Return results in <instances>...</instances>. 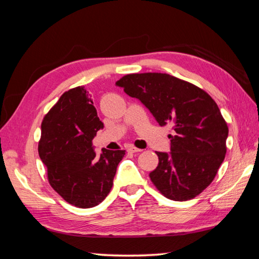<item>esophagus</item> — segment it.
Listing matches in <instances>:
<instances>
[{
  "instance_id": "obj_1",
  "label": "esophagus",
  "mask_w": 259,
  "mask_h": 259,
  "mask_svg": "<svg viewBox=\"0 0 259 259\" xmlns=\"http://www.w3.org/2000/svg\"><path fill=\"white\" fill-rule=\"evenodd\" d=\"M126 152H129V153H139V152H143V149L136 148V147H134V146H129V147L126 148Z\"/></svg>"
}]
</instances>
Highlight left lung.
I'll return each mask as SVG.
<instances>
[{"mask_svg":"<svg viewBox=\"0 0 259 259\" xmlns=\"http://www.w3.org/2000/svg\"><path fill=\"white\" fill-rule=\"evenodd\" d=\"M138 98L161 126L171 125V152H156L149 178L168 199L195 198L214 180L227 153L229 128L207 93L167 73H131L116 81Z\"/></svg>","mask_w":259,"mask_h":259,"instance_id":"obj_1","label":"left lung"}]
</instances>
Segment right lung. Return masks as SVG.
I'll use <instances>...</instances> for the list:
<instances>
[{
	"mask_svg": "<svg viewBox=\"0 0 259 259\" xmlns=\"http://www.w3.org/2000/svg\"><path fill=\"white\" fill-rule=\"evenodd\" d=\"M104 124L83 87L65 92L41 122L38 154L51 187L79 208L105 199L125 150L103 148L97 156L92 140Z\"/></svg>",
	"mask_w": 259,
	"mask_h": 259,
	"instance_id": "1",
	"label": "right lung"
}]
</instances>
